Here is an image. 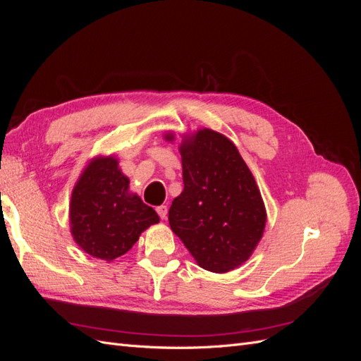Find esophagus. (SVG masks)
Segmentation results:
<instances>
[{
    "instance_id": "esophagus-1",
    "label": "esophagus",
    "mask_w": 361,
    "mask_h": 361,
    "mask_svg": "<svg viewBox=\"0 0 361 361\" xmlns=\"http://www.w3.org/2000/svg\"><path fill=\"white\" fill-rule=\"evenodd\" d=\"M157 212H158V215H159L161 220H166V218H167V214H169L167 206H166V204H161V206H158V207H157Z\"/></svg>"
}]
</instances>
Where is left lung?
Listing matches in <instances>:
<instances>
[{
  "label": "left lung",
  "instance_id": "1",
  "mask_svg": "<svg viewBox=\"0 0 361 361\" xmlns=\"http://www.w3.org/2000/svg\"><path fill=\"white\" fill-rule=\"evenodd\" d=\"M180 155L183 191L170 206L171 231L202 268L235 269L253 253L267 221L253 174L232 141L211 129L183 141Z\"/></svg>",
  "mask_w": 361,
  "mask_h": 361
}]
</instances>
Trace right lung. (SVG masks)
I'll return each instance as SVG.
<instances>
[{
	"label": "right lung",
	"mask_w": 361,
	"mask_h": 361,
	"mask_svg": "<svg viewBox=\"0 0 361 361\" xmlns=\"http://www.w3.org/2000/svg\"><path fill=\"white\" fill-rule=\"evenodd\" d=\"M129 179L117 159L90 162L76 182L71 200V224L75 243L87 255L113 260L138 241L141 232L159 221L154 207L137 194H129Z\"/></svg>",
	"instance_id": "add662e5"
}]
</instances>
